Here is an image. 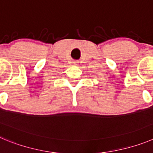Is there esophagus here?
Here are the masks:
<instances>
[{"label":"esophagus","instance_id":"esophagus-1","mask_svg":"<svg viewBox=\"0 0 153 153\" xmlns=\"http://www.w3.org/2000/svg\"><path fill=\"white\" fill-rule=\"evenodd\" d=\"M74 63V65H76V64H77V63H78V62H76V61H74V63Z\"/></svg>","mask_w":153,"mask_h":153}]
</instances>
